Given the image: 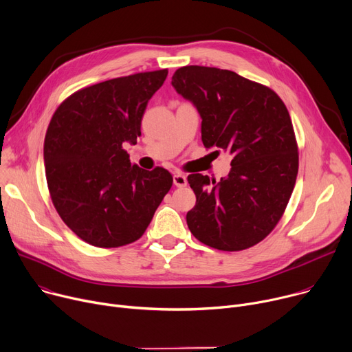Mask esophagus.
<instances>
[{"label": "esophagus", "instance_id": "esophagus-1", "mask_svg": "<svg viewBox=\"0 0 352 352\" xmlns=\"http://www.w3.org/2000/svg\"><path fill=\"white\" fill-rule=\"evenodd\" d=\"M173 181H174V185L178 186V188H182V186H186V177L184 174H174L173 177Z\"/></svg>", "mask_w": 352, "mask_h": 352}]
</instances>
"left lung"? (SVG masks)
<instances>
[{
	"instance_id": "left-lung-1",
	"label": "left lung",
	"mask_w": 352,
	"mask_h": 352,
	"mask_svg": "<svg viewBox=\"0 0 352 352\" xmlns=\"http://www.w3.org/2000/svg\"><path fill=\"white\" fill-rule=\"evenodd\" d=\"M171 84L198 109L204 146L232 155L230 173L219 182L188 175L197 197L188 228L209 247L250 248L274 230L296 182L299 154L289 112L271 88L230 70L185 66Z\"/></svg>"
}]
</instances>
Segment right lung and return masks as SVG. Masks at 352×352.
<instances>
[{
    "mask_svg": "<svg viewBox=\"0 0 352 352\" xmlns=\"http://www.w3.org/2000/svg\"><path fill=\"white\" fill-rule=\"evenodd\" d=\"M168 70L138 73L82 88L56 109L43 158L52 202L85 243L112 248L140 239L173 185L162 167L132 164L147 102Z\"/></svg>",
    "mask_w": 352,
    "mask_h": 352,
    "instance_id": "1",
    "label": "right lung"
}]
</instances>
